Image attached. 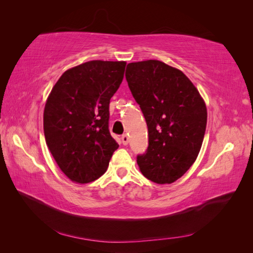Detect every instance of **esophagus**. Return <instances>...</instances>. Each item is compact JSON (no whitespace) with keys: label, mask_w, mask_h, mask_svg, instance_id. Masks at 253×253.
<instances>
[{"label":"esophagus","mask_w":253,"mask_h":253,"mask_svg":"<svg viewBox=\"0 0 253 253\" xmlns=\"http://www.w3.org/2000/svg\"><path fill=\"white\" fill-rule=\"evenodd\" d=\"M121 140H122V143H124L125 145H126L128 143V135L127 134H124L121 136Z\"/></svg>","instance_id":"34e87169"}]
</instances>
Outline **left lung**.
<instances>
[{
	"instance_id": "obj_1",
	"label": "left lung",
	"mask_w": 253,
	"mask_h": 253,
	"mask_svg": "<svg viewBox=\"0 0 253 253\" xmlns=\"http://www.w3.org/2000/svg\"><path fill=\"white\" fill-rule=\"evenodd\" d=\"M126 78L148 126L139 169L159 185L180 178L195 162L207 126L206 104L181 71L158 60L128 63Z\"/></svg>"
}]
</instances>
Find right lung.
Returning <instances> with one entry per match:
<instances>
[{
    "label": "right lung",
    "mask_w": 253,
    "mask_h": 253,
    "mask_svg": "<svg viewBox=\"0 0 253 253\" xmlns=\"http://www.w3.org/2000/svg\"><path fill=\"white\" fill-rule=\"evenodd\" d=\"M126 65L125 61L94 60L73 67L47 98L45 140L61 171L75 182L98 179L119 147L109 129V109Z\"/></svg>",
    "instance_id": "obj_1"
}]
</instances>
